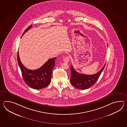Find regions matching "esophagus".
<instances>
[{
	"label": "esophagus",
	"mask_w": 127,
	"mask_h": 127,
	"mask_svg": "<svg viewBox=\"0 0 127 127\" xmlns=\"http://www.w3.org/2000/svg\"><path fill=\"white\" fill-rule=\"evenodd\" d=\"M64 61L65 62L68 63L69 61V58L68 57H64L63 59Z\"/></svg>",
	"instance_id": "1"
}]
</instances>
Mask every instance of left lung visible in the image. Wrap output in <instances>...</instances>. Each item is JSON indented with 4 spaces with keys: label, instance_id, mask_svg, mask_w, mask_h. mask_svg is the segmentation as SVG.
Returning <instances> with one entry per match:
<instances>
[{
    "label": "left lung",
    "instance_id": "1",
    "mask_svg": "<svg viewBox=\"0 0 127 127\" xmlns=\"http://www.w3.org/2000/svg\"><path fill=\"white\" fill-rule=\"evenodd\" d=\"M105 65L97 73L93 75H86L78 73L73 67L72 65L70 68V81L72 84L76 88L84 90L89 88L95 84L99 78Z\"/></svg>",
    "mask_w": 127,
    "mask_h": 127
}]
</instances>
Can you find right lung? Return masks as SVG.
Wrapping results in <instances>:
<instances>
[{"label":"right lung","mask_w":127,"mask_h":127,"mask_svg":"<svg viewBox=\"0 0 127 127\" xmlns=\"http://www.w3.org/2000/svg\"><path fill=\"white\" fill-rule=\"evenodd\" d=\"M32 26L31 25L24 31L22 36ZM56 57L48 60L39 68L36 70H30L22 64L18 52L17 60L24 82L30 88L35 89H42L49 85L51 80L52 73L55 65Z\"/></svg>","instance_id":"right-lung-1"}]
</instances>
